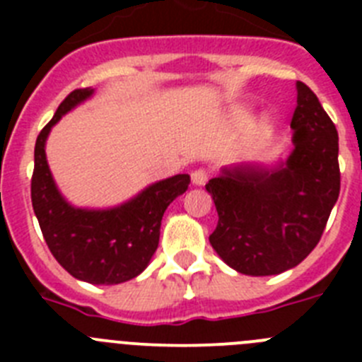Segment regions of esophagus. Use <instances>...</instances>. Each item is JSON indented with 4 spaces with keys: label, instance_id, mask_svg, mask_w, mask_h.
<instances>
[{
    "label": "esophagus",
    "instance_id": "34e87169",
    "mask_svg": "<svg viewBox=\"0 0 362 362\" xmlns=\"http://www.w3.org/2000/svg\"><path fill=\"white\" fill-rule=\"evenodd\" d=\"M192 185H196V187H203L206 183V179H209V172L204 170V168H197V170L192 172Z\"/></svg>",
    "mask_w": 362,
    "mask_h": 362
}]
</instances>
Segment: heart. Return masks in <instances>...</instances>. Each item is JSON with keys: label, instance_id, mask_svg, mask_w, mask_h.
Wrapping results in <instances>:
<instances>
[{"label": "heart", "instance_id": "1", "mask_svg": "<svg viewBox=\"0 0 362 362\" xmlns=\"http://www.w3.org/2000/svg\"><path fill=\"white\" fill-rule=\"evenodd\" d=\"M238 116H239V119H246V117H248V112L239 110ZM268 130H270V123H268V119H263L261 123L257 124V130H255V134H257V136H264Z\"/></svg>", "mask_w": 362, "mask_h": 362}]
</instances>
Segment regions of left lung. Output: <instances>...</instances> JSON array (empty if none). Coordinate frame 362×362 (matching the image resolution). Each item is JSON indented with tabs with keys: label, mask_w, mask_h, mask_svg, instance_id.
Masks as SVG:
<instances>
[{
	"label": "left lung",
	"mask_w": 362,
	"mask_h": 362,
	"mask_svg": "<svg viewBox=\"0 0 362 362\" xmlns=\"http://www.w3.org/2000/svg\"><path fill=\"white\" fill-rule=\"evenodd\" d=\"M293 150L272 166L235 165L210 179L216 204L210 245L245 276H276L315 248L341 190L335 124L305 83L297 81Z\"/></svg>",
	"instance_id": "8db88e82"
}]
</instances>
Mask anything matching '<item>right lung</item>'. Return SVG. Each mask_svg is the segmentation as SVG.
<instances>
[{
	"label": "right lung",
	"mask_w": 362,
	"mask_h": 362,
	"mask_svg": "<svg viewBox=\"0 0 362 362\" xmlns=\"http://www.w3.org/2000/svg\"><path fill=\"white\" fill-rule=\"evenodd\" d=\"M92 94L94 88L70 92L37 136L32 206L50 252L70 276L90 284H119L148 267L159 245L163 214L175 197L187 192L190 175L177 174L148 185L132 199L112 209H78L70 204L54 181L45 145L54 124Z\"/></svg>",
	"instance_id": "1"
}]
</instances>
